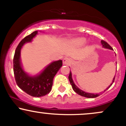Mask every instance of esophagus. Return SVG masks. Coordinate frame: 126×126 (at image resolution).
Listing matches in <instances>:
<instances>
[{"label": "esophagus", "mask_w": 126, "mask_h": 126, "mask_svg": "<svg viewBox=\"0 0 126 126\" xmlns=\"http://www.w3.org/2000/svg\"><path fill=\"white\" fill-rule=\"evenodd\" d=\"M71 60L69 58H67V57H65V58L63 60V64L65 65H69L71 63Z\"/></svg>", "instance_id": "1"}]
</instances>
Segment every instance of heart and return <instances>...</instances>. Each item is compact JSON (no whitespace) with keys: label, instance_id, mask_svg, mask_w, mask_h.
<instances>
[{"label":"heart","instance_id":"heart-1","mask_svg":"<svg viewBox=\"0 0 126 126\" xmlns=\"http://www.w3.org/2000/svg\"><path fill=\"white\" fill-rule=\"evenodd\" d=\"M86 42V40L84 37H76L70 40V44L75 47H80L83 46Z\"/></svg>","mask_w":126,"mask_h":126}]
</instances>
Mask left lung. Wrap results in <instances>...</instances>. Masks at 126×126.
Instances as JSON below:
<instances>
[{"label": "left lung", "mask_w": 126, "mask_h": 126, "mask_svg": "<svg viewBox=\"0 0 126 126\" xmlns=\"http://www.w3.org/2000/svg\"><path fill=\"white\" fill-rule=\"evenodd\" d=\"M101 44H102V47H104V48H108V49H110V50H112V47H111V46H110V45L108 44L107 43V42L103 41V40H101ZM114 79H115V76H114L113 79H112V82H111L110 85H109V86H108V87L105 89V90H104V91L107 90L108 88H109L111 86V85H112V84L113 83V82L114 81ZM69 81H70V84H71L72 86V88H73V91H74L76 93H77L78 95H80V96H84V97L88 98H94L97 97V96H99V95H100V94L88 93V92H85V91L81 90L80 89H79V88L75 84L74 82H73V79H72V75L71 71H70V73H69Z\"/></svg>", "instance_id": "left-lung-1"}]
</instances>
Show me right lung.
I'll return each instance as SVG.
<instances>
[{"mask_svg":"<svg viewBox=\"0 0 126 126\" xmlns=\"http://www.w3.org/2000/svg\"><path fill=\"white\" fill-rule=\"evenodd\" d=\"M38 31L32 32L19 43L14 57V72L16 84L22 91L34 97L48 94L51 90L53 78L62 66V60L52 62L40 73L31 75L24 70L21 63V48L26 43H31L38 34Z\"/></svg>","mask_w":126,"mask_h":126,"instance_id":"obj_1","label":"right lung"}]
</instances>
